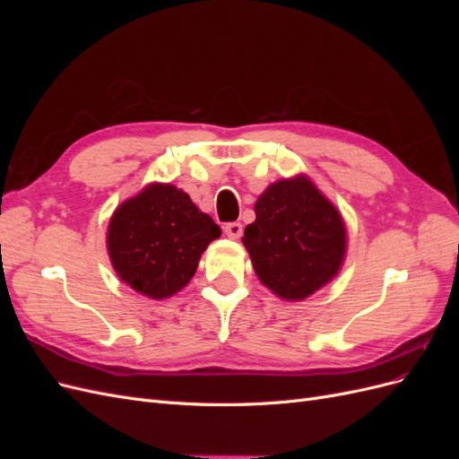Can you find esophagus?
<instances>
[{
	"label": "esophagus",
	"mask_w": 459,
	"mask_h": 459,
	"mask_svg": "<svg viewBox=\"0 0 459 459\" xmlns=\"http://www.w3.org/2000/svg\"><path fill=\"white\" fill-rule=\"evenodd\" d=\"M224 231L230 239H239L241 233H243V226L241 221H228V224L224 226Z\"/></svg>",
	"instance_id": "34e87169"
}]
</instances>
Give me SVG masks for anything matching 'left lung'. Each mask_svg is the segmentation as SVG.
Returning <instances> with one entry per match:
<instances>
[{"mask_svg":"<svg viewBox=\"0 0 459 459\" xmlns=\"http://www.w3.org/2000/svg\"><path fill=\"white\" fill-rule=\"evenodd\" d=\"M255 212L241 241L272 293L304 300L339 273L346 253L344 221L308 176L268 186Z\"/></svg>","mask_w":459,"mask_h":459,"instance_id":"left-lung-1","label":"left lung"}]
</instances>
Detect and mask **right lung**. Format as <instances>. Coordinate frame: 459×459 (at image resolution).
<instances>
[{"label": "right lung", "instance_id": "right-lung-1", "mask_svg": "<svg viewBox=\"0 0 459 459\" xmlns=\"http://www.w3.org/2000/svg\"><path fill=\"white\" fill-rule=\"evenodd\" d=\"M221 230L186 191L149 184L110 216L107 248L120 280L149 299H169L197 272Z\"/></svg>", "mask_w": 459, "mask_h": 459}]
</instances>
